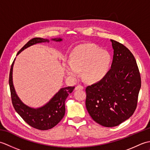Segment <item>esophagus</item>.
<instances>
[{"mask_svg": "<svg viewBox=\"0 0 150 150\" xmlns=\"http://www.w3.org/2000/svg\"><path fill=\"white\" fill-rule=\"evenodd\" d=\"M84 86L82 85H78L75 87V90H83Z\"/></svg>", "mask_w": 150, "mask_h": 150, "instance_id": "1", "label": "esophagus"}]
</instances>
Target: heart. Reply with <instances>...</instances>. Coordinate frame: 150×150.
<instances>
[{"instance_id":"obj_1","label":"heart","mask_w":150,"mask_h":150,"mask_svg":"<svg viewBox=\"0 0 150 150\" xmlns=\"http://www.w3.org/2000/svg\"><path fill=\"white\" fill-rule=\"evenodd\" d=\"M111 56L106 51L93 44H81L73 50L66 71L71 78H77L82 71L88 82L100 80L109 70Z\"/></svg>"}]
</instances>
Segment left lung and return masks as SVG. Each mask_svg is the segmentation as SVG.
Returning a JSON list of instances; mask_svg holds the SVG:
<instances>
[{
    "label": "left lung",
    "instance_id": "obj_1",
    "mask_svg": "<svg viewBox=\"0 0 150 150\" xmlns=\"http://www.w3.org/2000/svg\"><path fill=\"white\" fill-rule=\"evenodd\" d=\"M113 58L111 69L96 83L86 88V106L93 120L114 127L131 117L137 106L141 79L136 60L123 44L111 40Z\"/></svg>",
    "mask_w": 150,
    "mask_h": 150
}]
</instances>
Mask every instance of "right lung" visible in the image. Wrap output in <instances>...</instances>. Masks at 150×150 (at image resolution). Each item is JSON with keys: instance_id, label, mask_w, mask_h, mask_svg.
Instances as JSON below:
<instances>
[{"instance_id": "1", "label": "right lung", "mask_w": 150, "mask_h": 150, "mask_svg": "<svg viewBox=\"0 0 150 150\" xmlns=\"http://www.w3.org/2000/svg\"><path fill=\"white\" fill-rule=\"evenodd\" d=\"M53 41L60 42L62 39L60 38L52 39ZM49 42V40L44 39L42 38L35 37L31 39L18 51L17 55L27 47L37 43ZM13 62L9 77V84L10 88L11 97L13 106L15 111L23 120L30 126L34 128L40 130H47L53 128L58 124L65 114V100L69 93H71L75 88V86H68L61 88L54 95L46 105L42 107L37 108H30L24 104L20 100L16 93L13 84V67L14 62Z\"/></svg>"}]
</instances>
